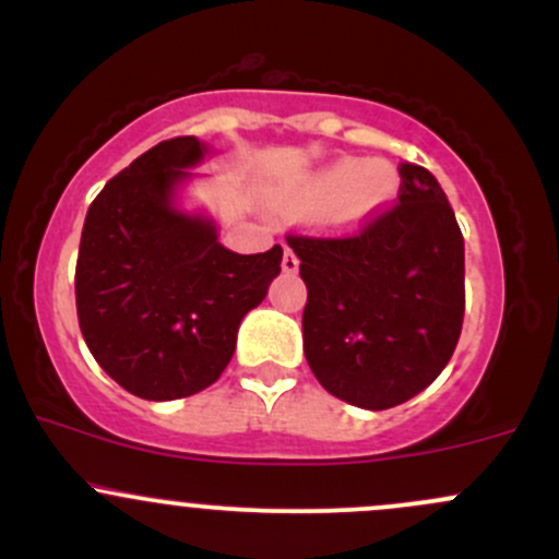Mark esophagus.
Segmentation results:
<instances>
[{
	"label": "esophagus",
	"instance_id": "1",
	"mask_svg": "<svg viewBox=\"0 0 559 559\" xmlns=\"http://www.w3.org/2000/svg\"><path fill=\"white\" fill-rule=\"evenodd\" d=\"M281 267H284V273H297V270H299L297 254H294L289 247L284 249V260H281Z\"/></svg>",
	"mask_w": 559,
	"mask_h": 559
}]
</instances>
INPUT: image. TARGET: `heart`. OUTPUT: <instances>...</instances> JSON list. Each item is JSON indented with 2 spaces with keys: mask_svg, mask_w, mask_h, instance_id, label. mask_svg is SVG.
Returning a JSON list of instances; mask_svg holds the SVG:
<instances>
[{
  "mask_svg": "<svg viewBox=\"0 0 559 559\" xmlns=\"http://www.w3.org/2000/svg\"><path fill=\"white\" fill-rule=\"evenodd\" d=\"M401 193V171L388 158H336L275 193V210L294 217L321 214L329 230L364 228Z\"/></svg>",
  "mask_w": 559,
  "mask_h": 559,
  "instance_id": "1",
  "label": "heart"
}]
</instances>
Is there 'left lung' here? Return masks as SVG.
<instances>
[{
	"label": "left lung",
	"mask_w": 559,
	"mask_h": 559,
	"mask_svg": "<svg viewBox=\"0 0 559 559\" xmlns=\"http://www.w3.org/2000/svg\"><path fill=\"white\" fill-rule=\"evenodd\" d=\"M401 204L353 238H299L305 358L331 395L384 411L419 395L456 349L464 238L432 171L401 164Z\"/></svg>",
	"instance_id": "8db88e82"
}]
</instances>
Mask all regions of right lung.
<instances>
[{"mask_svg": "<svg viewBox=\"0 0 559 559\" xmlns=\"http://www.w3.org/2000/svg\"><path fill=\"white\" fill-rule=\"evenodd\" d=\"M212 148L153 145L92 201L76 260V312L92 358L145 401H175L219 379L243 316L265 299L284 249L236 254L182 190Z\"/></svg>", "mask_w": 559, "mask_h": 559, "instance_id": "obj_1", "label": "right lung"}]
</instances>
